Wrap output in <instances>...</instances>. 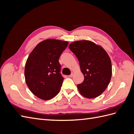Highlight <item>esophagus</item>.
I'll return each mask as SVG.
<instances>
[{"mask_svg": "<svg viewBox=\"0 0 134 134\" xmlns=\"http://www.w3.org/2000/svg\"><path fill=\"white\" fill-rule=\"evenodd\" d=\"M74 74V72H71V74L70 75H69L68 76H69V77H70V78H71V77H72V76H73Z\"/></svg>", "mask_w": 134, "mask_h": 134, "instance_id": "1", "label": "esophagus"}]
</instances>
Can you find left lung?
<instances>
[{
    "instance_id": "obj_1",
    "label": "left lung",
    "mask_w": 134,
    "mask_h": 134,
    "mask_svg": "<svg viewBox=\"0 0 134 134\" xmlns=\"http://www.w3.org/2000/svg\"><path fill=\"white\" fill-rule=\"evenodd\" d=\"M70 50L78 58L83 82L77 85L80 93L87 98H94L106 90L112 76L110 58L100 46L88 40L72 42Z\"/></svg>"
}]
</instances>
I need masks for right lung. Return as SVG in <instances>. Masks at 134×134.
<instances>
[{"label": "right lung", "mask_w": 134, "mask_h": 134, "mask_svg": "<svg viewBox=\"0 0 134 134\" xmlns=\"http://www.w3.org/2000/svg\"><path fill=\"white\" fill-rule=\"evenodd\" d=\"M68 42L47 39L40 42L31 52L25 69L26 83L34 95L48 100L60 91L64 78L60 73L59 59Z\"/></svg>", "instance_id": "add662e5"}]
</instances>
